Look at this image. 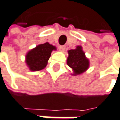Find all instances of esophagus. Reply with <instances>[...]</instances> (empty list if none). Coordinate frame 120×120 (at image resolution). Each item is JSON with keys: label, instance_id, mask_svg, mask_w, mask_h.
I'll return each instance as SVG.
<instances>
[{"label": "esophagus", "instance_id": "obj_1", "mask_svg": "<svg viewBox=\"0 0 120 120\" xmlns=\"http://www.w3.org/2000/svg\"><path fill=\"white\" fill-rule=\"evenodd\" d=\"M65 47H66L65 45H60V46L59 47V49H60V51H64Z\"/></svg>", "mask_w": 120, "mask_h": 120}]
</instances>
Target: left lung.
Segmentation results:
<instances>
[{
	"instance_id": "left-lung-1",
	"label": "left lung",
	"mask_w": 120,
	"mask_h": 120,
	"mask_svg": "<svg viewBox=\"0 0 120 120\" xmlns=\"http://www.w3.org/2000/svg\"><path fill=\"white\" fill-rule=\"evenodd\" d=\"M68 55L67 63L73 70L75 75L81 74L89 68V60L85 57L81 46H78L75 49L69 50Z\"/></svg>"
}]
</instances>
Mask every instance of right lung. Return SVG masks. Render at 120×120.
Instances as JSON below:
<instances>
[{
    "label": "right lung",
    "mask_w": 120,
    "mask_h": 120,
    "mask_svg": "<svg viewBox=\"0 0 120 120\" xmlns=\"http://www.w3.org/2000/svg\"><path fill=\"white\" fill-rule=\"evenodd\" d=\"M55 49V47L46 42L38 45L29 51L26 56V62L30 70L32 71H38L45 68L51 55L52 51Z\"/></svg>",
    "instance_id": "1"
}]
</instances>
